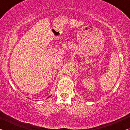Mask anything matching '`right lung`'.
Masks as SVG:
<instances>
[{
    "mask_svg": "<svg viewBox=\"0 0 130 130\" xmlns=\"http://www.w3.org/2000/svg\"><path fill=\"white\" fill-rule=\"evenodd\" d=\"M51 96H52V95H51ZM49 96V97H48V98H47V99H48V98H50V96Z\"/></svg>",
    "mask_w": 130,
    "mask_h": 130,
    "instance_id": "right-lung-1",
    "label": "right lung"
}]
</instances>
